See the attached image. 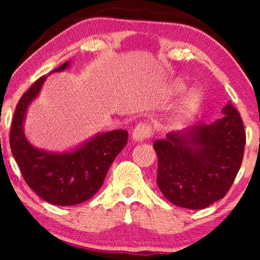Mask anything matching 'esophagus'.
<instances>
[{"label":"esophagus","mask_w":260,"mask_h":260,"mask_svg":"<svg viewBox=\"0 0 260 260\" xmlns=\"http://www.w3.org/2000/svg\"><path fill=\"white\" fill-rule=\"evenodd\" d=\"M151 135H152L151 126L145 123L137 124L136 127H135L133 131V138L135 141H138V142L147 140V138L151 137Z\"/></svg>","instance_id":"34e87169"}]
</instances>
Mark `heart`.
I'll return each mask as SVG.
<instances>
[{"mask_svg": "<svg viewBox=\"0 0 260 260\" xmlns=\"http://www.w3.org/2000/svg\"><path fill=\"white\" fill-rule=\"evenodd\" d=\"M184 90V85L181 83H177L174 86V91L175 92H182ZM199 103H200V95L197 92H191L190 94H188L182 102L180 103L179 108L176 111V117L179 119H182L184 117H188L191 115L195 110H197Z\"/></svg>", "mask_w": 260, "mask_h": 260, "instance_id": "1", "label": "heart"}]
</instances>
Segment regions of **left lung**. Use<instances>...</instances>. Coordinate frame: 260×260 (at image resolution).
I'll use <instances>...</instances> for the list:
<instances>
[{
  "mask_svg": "<svg viewBox=\"0 0 260 260\" xmlns=\"http://www.w3.org/2000/svg\"><path fill=\"white\" fill-rule=\"evenodd\" d=\"M225 116L212 124H198L154 142L157 186L179 207L204 209L220 200L232 186L246 143L240 113L229 103Z\"/></svg>",
  "mask_w": 260,
  "mask_h": 260,
  "instance_id": "1",
  "label": "left lung"
}]
</instances>
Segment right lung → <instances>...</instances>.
I'll use <instances>...</instances> for the list:
<instances>
[{
  "label": "right lung",
  "instance_id": "right-lung-1",
  "mask_svg": "<svg viewBox=\"0 0 260 260\" xmlns=\"http://www.w3.org/2000/svg\"><path fill=\"white\" fill-rule=\"evenodd\" d=\"M70 65L62 63L52 72ZM42 76L17 103L10 127L9 143L13 156L26 183L41 199L56 206H72L88 200L102 187L110 166L127 143L125 130L98 135L76 151L52 154L34 148L24 137L22 124L29 103L44 84Z\"/></svg>",
  "mask_w": 260,
  "mask_h": 260
}]
</instances>
